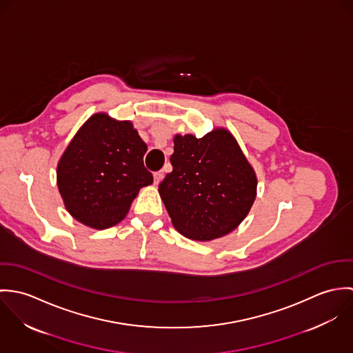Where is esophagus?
Returning <instances> with one entry per match:
<instances>
[{
    "label": "esophagus",
    "instance_id": "34e87169",
    "mask_svg": "<svg viewBox=\"0 0 353 353\" xmlns=\"http://www.w3.org/2000/svg\"><path fill=\"white\" fill-rule=\"evenodd\" d=\"M163 176H164V172H163V171H156V172L153 174V178H154V185H159V183H160V181L163 179Z\"/></svg>",
    "mask_w": 353,
    "mask_h": 353
}]
</instances>
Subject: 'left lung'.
<instances>
[{
  "label": "left lung",
  "mask_w": 353,
  "mask_h": 353,
  "mask_svg": "<svg viewBox=\"0 0 353 353\" xmlns=\"http://www.w3.org/2000/svg\"><path fill=\"white\" fill-rule=\"evenodd\" d=\"M172 171L159 185L174 227L186 238L212 241L234 231L255 200L256 178L232 134L175 136Z\"/></svg>",
  "instance_id": "left-lung-1"
}]
</instances>
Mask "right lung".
I'll return each mask as SVG.
<instances>
[{
  "instance_id": "obj_1",
  "label": "right lung",
  "mask_w": 353,
  "mask_h": 353,
  "mask_svg": "<svg viewBox=\"0 0 353 353\" xmlns=\"http://www.w3.org/2000/svg\"><path fill=\"white\" fill-rule=\"evenodd\" d=\"M145 152L130 122L92 115L58 163L57 183L68 212L98 230L119 223L139 190L153 182Z\"/></svg>"
}]
</instances>
